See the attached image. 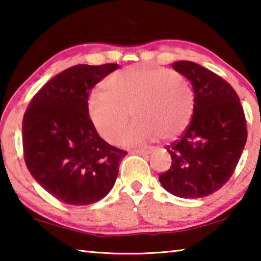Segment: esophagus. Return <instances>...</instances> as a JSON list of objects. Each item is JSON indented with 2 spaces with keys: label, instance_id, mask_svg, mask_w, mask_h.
<instances>
[{
  "label": "esophagus",
  "instance_id": "1",
  "mask_svg": "<svg viewBox=\"0 0 261 261\" xmlns=\"http://www.w3.org/2000/svg\"><path fill=\"white\" fill-rule=\"evenodd\" d=\"M132 154H139V155H148V154H151L152 151L151 149H134V151H131Z\"/></svg>",
  "mask_w": 261,
  "mask_h": 261
}]
</instances>
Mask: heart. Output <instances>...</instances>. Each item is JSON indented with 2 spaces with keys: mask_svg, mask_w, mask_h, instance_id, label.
I'll return each mask as SVG.
<instances>
[{
  "mask_svg": "<svg viewBox=\"0 0 261 261\" xmlns=\"http://www.w3.org/2000/svg\"><path fill=\"white\" fill-rule=\"evenodd\" d=\"M103 91L90 95L87 112L94 129L108 143L120 138L130 113L137 121L122 136L123 145H139L159 137L174 140L191 121V86L175 70L126 67L106 79Z\"/></svg>",
  "mask_w": 261,
  "mask_h": 261,
  "instance_id": "obj_1",
  "label": "heart"
}]
</instances>
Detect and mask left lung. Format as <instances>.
<instances>
[{
  "mask_svg": "<svg viewBox=\"0 0 261 261\" xmlns=\"http://www.w3.org/2000/svg\"><path fill=\"white\" fill-rule=\"evenodd\" d=\"M173 68L191 83L193 114L187 131L167 146L171 167L159 180L174 196L204 198L235 171L247 138L244 112L230 84L211 70L190 61Z\"/></svg>",
  "mask_w": 261,
  "mask_h": 261,
  "instance_id": "8db88e82",
  "label": "left lung"
}]
</instances>
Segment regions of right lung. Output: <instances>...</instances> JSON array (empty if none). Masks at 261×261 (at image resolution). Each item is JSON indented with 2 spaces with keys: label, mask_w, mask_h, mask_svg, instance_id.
I'll use <instances>...</instances> for the list:
<instances>
[{
  "label": "right lung",
  "mask_w": 261,
  "mask_h": 261,
  "mask_svg": "<svg viewBox=\"0 0 261 261\" xmlns=\"http://www.w3.org/2000/svg\"><path fill=\"white\" fill-rule=\"evenodd\" d=\"M118 64H78L56 74L31 100L23 118V149L32 177L62 202L93 204L114 187L127 152L98 135L88 93Z\"/></svg>",
  "instance_id": "obj_1"
}]
</instances>
